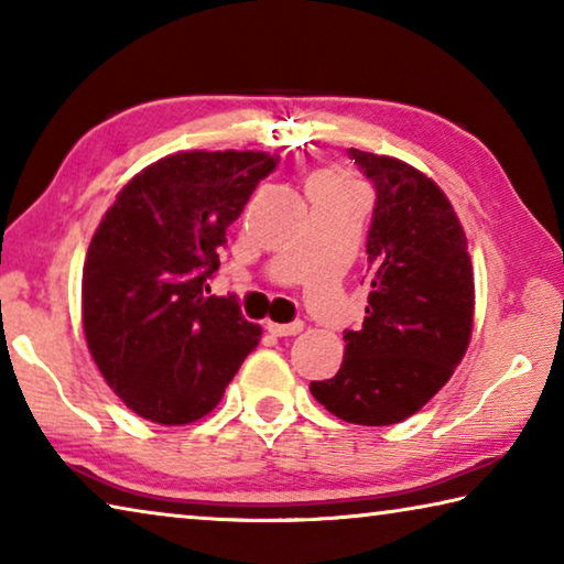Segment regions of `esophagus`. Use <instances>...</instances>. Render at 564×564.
Returning <instances> with one entry per match:
<instances>
[{
  "label": "esophagus",
  "mask_w": 564,
  "mask_h": 564,
  "mask_svg": "<svg viewBox=\"0 0 564 564\" xmlns=\"http://www.w3.org/2000/svg\"><path fill=\"white\" fill-rule=\"evenodd\" d=\"M269 328L273 336H299V333L303 330V321H293V323H269Z\"/></svg>",
  "instance_id": "1"
}]
</instances>
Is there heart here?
<instances>
[{"mask_svg":"<svg viewBox=\"0 0 564 564\" xmlns=\"http://www.w3.org/2000/svg\"><path fill=\"white\" fill-rule=\"evenodd\" d=\"M316 181H328V184H340V181H338L336 176H330V174H321Z\"/></svg>","mask_w":564,"mask_h":564,"instance_id":"heart-1","label":"heart"}]
</instances>
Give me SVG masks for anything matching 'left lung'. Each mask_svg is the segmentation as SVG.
<instances>
[{
  "mask_svg": "<svg viewBox=\"0 0 564 564\" xmlns=\"http://www.w3.org/2000/svg\"><path fill=\"white\" fill-rule=\"evenodd\" d=\"M376 188L368 228L370 295L360 330H343L346 358L311 393L356 425L417 413L463 360L475 285L463 226L431 178L403 161L348 149Z\"/></svg>",
  "mask_w": 564,
  "mask_h": 564,
  "instance_id": "left-lung-1",
  "label": "left lung"
}]
</instances>
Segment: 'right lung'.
<instances>
[{
    "mask_svg": "<svg viewBox=\"0 0 564 564\" xmlns=\"http://www.w3.org/2000/svg\"><path fill=\"white\" fill-rule=\"evenodd\" d=\"M281 156L184 151L119 191L82 275L91 358L133 413L161 425L204 417L261 340L238 299L208 295L226 231Z\"/></svg>",
    "mask_w": 564,
    "mask_h": 564,
    "instance_id": "1",
    "label": "right lung"
}]
</instances>
